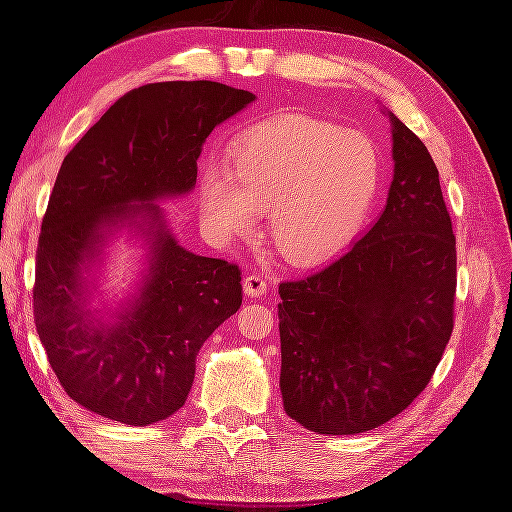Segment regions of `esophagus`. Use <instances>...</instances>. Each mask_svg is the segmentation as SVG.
I'll use <instances>...</instances> for the list:
<instances>
[{"label":"esophagus","mask_w":512,"mask_h":512,"mask_svg":"<svg viewBox=\"0 0 512 512\" xmlns=\"http://www.w3.org/2000/svg\"><path fill=\"white\" fill-rule=\"evenodd\" d=\"M266 291H268V282L264 280V275L248 273L244 277V293L248 297H259V295H264Z\"/></svg>","instance_id":"1"}]
</instances>
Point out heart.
Returning <instances> with one entry per match:
<instances>
[{
	"mask_svg": "<svg viewBox=\"0 0 512 512\" xmlns=\"http://www.w3.org/2000/svg\"><path fill=\"white\" fill-rule=\"evenodd\" d=\"M383 161L362 132L311 118H282L239 138L230 174L206 172L201 210L221 237H246L257 210L280 253L309 264L356 235L376 199Z\"/></svg>",
	"mask_w": 512,
	"mask_h": 512,
	"instance_id": "b5f03b06",
	"label": "heart"
}]
</instances>
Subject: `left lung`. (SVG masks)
Listing matches in <instances>:
<instances>
[{"label":"left lung","instance_id":"8db88e82","mask_svg":"<svg viewBox=\"0 0 512 512\" xmlns=\"http://www.w3.org/2000/svg\"><path fill=\"white\" fill-rule=\"evenodd\" d=\"M389 118L383 215L347 253L280 284L284 412L315 434H360L407 410L452 336L457 239L439 170Z\"/></svg>","mask_w":512,"mask_h":512}]
</instances>
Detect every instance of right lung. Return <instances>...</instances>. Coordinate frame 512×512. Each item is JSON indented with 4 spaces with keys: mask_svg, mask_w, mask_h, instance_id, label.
<instances>
[{
    "mask_svg": "<svg viewBox=\"0 0 512 512\" xmlns=\"http://www.w3.org/2000/svg\"><path fill=\"white\" fill-rule=\"evenodd\" d=\"M255 96L212 80L129 91L64 156L37 239L33 315L49 365L73 401L145 427L179 412L203 342L241 306V271L176 244L154 199L188 194L212 129ZM144 230L142 295L116 325L86 309L81 266L111 225Z\"/></svg>",
    "mask_w": 512,
    "mask_h": 512,
    "instance_id": "add662e5",
    "label": "right lung"
}]
</instances>
